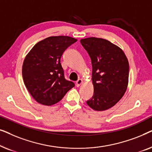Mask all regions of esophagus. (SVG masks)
Segmentation results:
<instances>
[{
	"label": "esophagus",
	"instance_id": "34e87169",
	"mask_svg": "<svg viewBox=\"0 0 152 152\" xmlns=\"http://www.w3.org/2000/svg\"><path fill=\"white\" fill-rule=\"evenodd\" d=\"M83 82V81H82V80H81V79H79V80H77V82H76V83H75V84H76V86H77V87H79V86H80V85H81V84H82V83Z\"/></svg>",
	"mask_w": 152,
	"mask_h": 152
}]
</instances>
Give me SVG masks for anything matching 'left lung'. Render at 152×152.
Returning <instances> with one entry per match:
<instances>
[{
	"label": "left lung",
	"mask_w": 152,
	"mask_h": 152,
	"mask_svg": "<svg viewBox=\"0 0 152 152\" xmlns=\"http://www.w3.org/2000/svg\"><path fill=\"white\" fill-rule=\"evenodd\" d=\"M90 56L94 93L87 104L100 111L113 107L126 92L129 62L124 52L109 41L89 37L80 40Z\"/></svg>",
	"instance_id": "left-lung-1"
}]
</instances>
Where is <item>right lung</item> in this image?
<instances>
[{
  "instance_id": "add662e5",
  "label": "right lung",
  "mask_w": 152,
  "mask_h": 152,
  "mask_svg": "<svg viewBox=\"0 0 152 152\" xmlns=\"http://www.w3.org/2000/svg\"><path fill=\"white\" fill-rule=\"evenodd\" d=\"M77 41L67 36L50 37L37 43L27 55L23 64V79L37 102L55 104L75 86L64 77L61 57Z\"/></svg>"
}]
</instances>
